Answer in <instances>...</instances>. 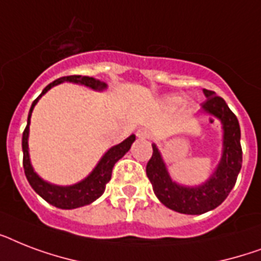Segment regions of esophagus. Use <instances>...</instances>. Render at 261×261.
Returning <instances> with one entry per match:
<instances>
[{
    "instance_id": "34e87169",
    "label": "esophagus",
    "mask_w": 261,
    "mask_h": 261,
    "mask_svg": "<svg viewBox=\"0 0 261 261\" xmlns=\"http://www.w3.org/2000/svg\"><path fill=\"white\" fill-rule=\"evenodd\" d=\"M137 135H138L139 138H150L151 137L150 131L147 130V128H139V130L137 131Z\"/></svg>"
}]
</instances>
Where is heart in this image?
Segmentation results:
<instances>
[{
  "label": "heart",
  "instance_id": "1",
  "mask_svg": "<svg viewBox=\"0 0 261 261\" xmlns=\"http://www.w3.org/2000/svg\"><path fill=\"white\" fill-rule=\"evenodd\" d=\"M180 100H181V98H176V101H180Z\"/></svg>",
  "mask_w": 261,
  "mask_h": 261
}]
</instances>
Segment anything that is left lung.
Returning a JSON list of instances; mask_svg holds the SVG:
<instances>
[{
    "label": "left lung",
    "instance_id": "1",
    "mask_svg": "<svg viewBox=\"0 0 261 261\" xmlns=\"http://www.w3.org/2000/svg\"><path fill=\"white\" fill-rule=\"evenodd\" d=\"M203 92L207 100L202 104V108L217 116L223 127L222 160L210 180L195 188L177 186L169 177L155 145H151L153 154L146 165V174L155 196L168 208L181 214L198 215L218 207L233 190L243 165V149L240 142L241 131L237 116L231 112L225 100L215 96L213 90L204 89Z\"/></svg>",
    "mask_w": 261,
    "mask_h": 261
}]
</instances>
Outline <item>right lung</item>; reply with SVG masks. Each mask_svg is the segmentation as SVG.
I'll return each mask as SVG.
<instances>
[{
	"mask_svg": "<svg viewBox=\"0 0 261 261\" xmlns=\"http://www.w3.org/2000/svg\"><path fill=\"white\" fill-rule=\"evenodd\" d=\"M63 81H70V83L83 84L85 87H89L92 89L101 90L107 87L106 84L94 80L92 77L87 75H67V77H61V79L55 80L51 84H48L43 92L39 94L38 98H35L32 106H31L30 114H28V122L24 133H22V167L25 172L27 180L34 188L35 192L42 196L46 202H48L53 206L58 207V208H65V210H70V208H77V207L85 206L89 203L94 202L96 199L100 198L106 190L107 182L111 180V173H112V168L115 163L120 160L123 155L126 154L127 151L130 150L131 145L135 141V135H130L128 138L124 139L122 143H119L116 146L111 147L110 150L107 151L104 157L100 160L97 167L94 168V171L88 176L85 180H83L79 184L70 187H58L48 184V182L43 181L42 178L39 177L38 174L35 173L30 163V155H28V131H30V118L34 110L35 104L38 100L42 97L43 94L46 93L47 90L51 89L55 85L63 83Z\"/></svg>",
	"mask_w": 261,
	"mask_h": 261,
	"instance_id": "1",
	"label": "right lung"
}]
</instances>
